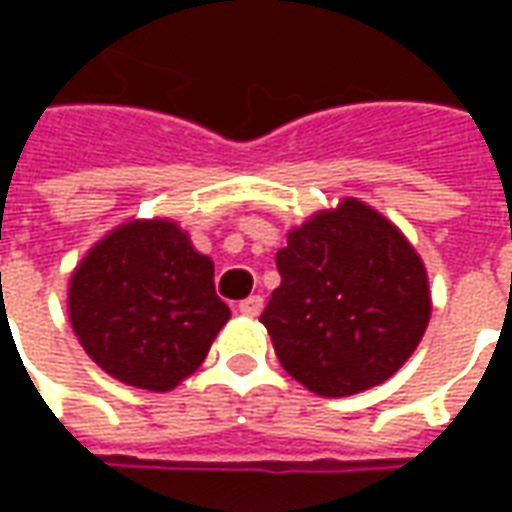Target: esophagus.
Returning a JSON list of instances; mask_svg holds the SVG:
<instances>
[{
  "mask_svg": "<svg viewBox=\"0 0 512 512\" xmlns=\"http://www.w3.org/2000/svg\"><path fill=\"white\" fill-rule=\"evenodd\" d=\"M238 312L246 315V318H257L260 312H263V296H249L238 304Z\"/></svg>",
  "mask_w": 512,
  "mask_h": 512,
  "instance_id": "esophagus-1",
  "label": "esophagus"
}]
</instances>
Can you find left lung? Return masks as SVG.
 Listing matches in <instances>:
<instances>
[{
  "instance_id": "left-lung-1",
  "label": "left lung",
  "mask_w": 512,
  "mask_h": 512,
  "mask_svg": "<svg viewBox=\"0 0 512 512\" xmlns=\"http://www.w3.org/2000/svg\"><path fill=\"white\" fill-rule=\"evenodd\" d=\"M279 288L260 323L279 365L321 397L384 384L430 321L428 271L400 227L356 200L312 213L277 252Z\"/></svg>"
}]
</instances>
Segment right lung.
Instances as JSON below:
<instances>
[{
	"label": "right lung",
	"instance_id": "obj_1",
	"mask_svg": "<svg viewBox=\"0 0 512 512\" xmlns=\"http://www.w3.org/2000/svg\"><path fill=\"white\" fill-rule=\"evenodd\" d=\"M68 318L104 373L169 392L205 362L230 307L213 290V260L178 222L128 219L73 268Z\"/></svg>",
	"mask_w": 512,
	"mask_h": 512
}]
</instances>
